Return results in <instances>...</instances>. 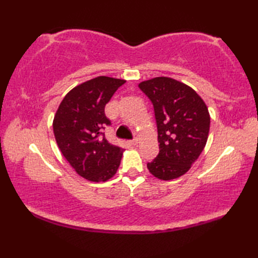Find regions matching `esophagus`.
Here are the masks:
<instances>
[{"label":"esophagus","mask_w":258,"mask_h":258,"mask_svg":"<svg viewBox=\"0 0 258 258\" xmlns=\"http://www.w3.org/2000/svg\"><path fill=\"white\" fill-rule=\"evenodd\" d=\"M139 141H140V139H139V136H138V135H136V134H134V139H133V140H131V141H130V143H131V144H132V145H136V144H138V143H139Z\"/></svg>","instance_id":"34e87169"}]
</instances>
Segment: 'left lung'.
<instances>
[{
    "label": "left lung",
    "instance_id": "8db88e82",
    "mask_svg": "<svg viewBox=\"0 0 258 258\" xmlns=\"http://www.w3.org/2000/svg\"><path fill=\"white\" fill-rule=\"evenodd\" d=\"M154 106L160 153L147 168L163 180L182 176L206 145L211 117L202 97L182 82L160 76L141 82Z\"/></svg>",
    "mask_w": 258,
    "mask_h": 258
}]
</instances>
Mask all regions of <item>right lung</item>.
I'll return each instance as SVG.
<instances>
[{
  "label": "right lung",
  "mask_w": 258,
  "mask_h": 258,
  "mask_svg": "<svg viewBox=\"0 0 258 258\" xmlns=\"http://www.w3.org/2000/svg\"><path fill=\"white\" fill-rule=\"evenodd\" d=\"M126 81L98 76L71 90L53 120L58 149L80 176L105 182L117 172L123 149L112 145L102 130L111 125L105 105Z\"/></svg>",
  "instance_id": "obj_1"
}]
</instances>
